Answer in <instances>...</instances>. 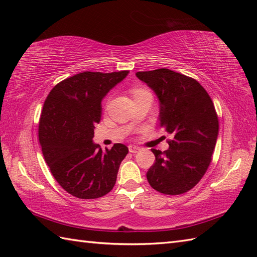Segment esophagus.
<instances>
[{
    "instance_id": "obj_1",
    "label": "esophagus",
    "mask_w": 257,
    "mask_h": 257,
    "mask_svg": "<svg viewBox=\"0 0 257 257\" xmlns=\"http://www.w3.org/2000/svg\"><path fill=\"white\" fill-rule=\"evenodd\" d=\"M129 151L132 152V154H137V152L140 151L139 147H136V146H129Z\"/></svg>"
}]
</instances>
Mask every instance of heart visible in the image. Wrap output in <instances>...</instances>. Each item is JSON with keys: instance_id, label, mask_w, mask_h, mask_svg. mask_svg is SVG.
Listing matches in <instances>:
<instances>
[{"instance_id": "obj_1", "label": "heart", "mask_w": 257, "mask_h": 257, "mask_svg": "<svg viewBox=\"0 0 257 257\" xmlns=\"http://www.w3.org/2000/svg\"><path fill=\"white\" fill-rule=\"evenodd\" d=\"M132 92L134 95V98H137V97H140V96L146 95V94H150L148 90L143 88V87H135V88L132 89Z\"/></svg>"}]
</instances>
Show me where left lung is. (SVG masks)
<instances>
[{"label":"left lung","mask_w":257,"mask_h":257,"mask_svg":"<svg viewBox=\"0 0 257 257\" xmlns=\"http://www.w3.org/2000/svg\"><path fill=\"white\" fill-rule=\"evenodd\" d=\"M136 76L156 92L160 127L172 137L168 150L151 149L156 162L147 172L148 182L163 194L188 192L205 174L219 135L211 97L199 81L171 69L138 72Z\"/></svg>","instance_id":"obj_1"}]
</instances>
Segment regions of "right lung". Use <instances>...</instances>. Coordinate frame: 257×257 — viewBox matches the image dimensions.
<instances>
[{"label": "right lung", "instance_id": "right-lung-1", "mask_svg": "<svg viewBox=\"0 0 257 257\" xmlns=\"http://www.w3.org/2000/svg\"><path fill=\"white\" fill-rule=\"evenodd\" d=\"M128 73L74 75L54 87L43 106L38 123L43 156L59 185L76 198H100L116 183L128 148L114 144L102 152L92 138L100 121L102 98Z\"/></svg>", "mask_w": 257, "mask_h": 257}]
</instances>
